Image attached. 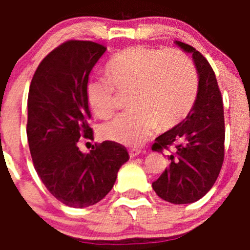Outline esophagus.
<instances>
[{
  "instance_id": "obj_1",
  "label": "esophagus",
  "mask_w": 250,
  "mask_h": 250,
  "mask_svg": "<svg viewBox=\"0 0 250 250\" xmlns=\"http://www.w3.org/2000/svg\"><path fill=\"white\" fill-rule=\"evenodd\" d=\"M141 153V151L139 148H132V150L129 151V155L130 157H137V156H139Z\"/></svg>"
}]
</instances>
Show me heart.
Returning <instances> with one entry per match:
<instances>
[{
    "instance_id": "obj_1",
    "label": "heart",
    "mask_w": 250,
    "mask_h": 250,
    "mask_svg": "<svg viewBox=\"0 0 250 250\" xmlns=\"http://www.w3.org/2000/svg\"><path fill=\"white\" fill-rule=\"evenodd\" d=\"M106 77L90 78L85 98L102 118L113 115L118 93L128 94L125 112L103 127L107 139L139 146L160 125L172 129L183 122L197 99L198 75L192 60L180 50L128 47L111 57Z\"/></svg>"
}]
</instances>
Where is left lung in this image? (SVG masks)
Wrapping results in <instances>:
<instances>
[{
	"mask_svg": "<svg viewBox=\"0 0 250 250\" xmlns=\"http://www.w3.org/2000/svg\"><path fill=\"white\" fill-rule=\"evenodd\" d=\"M175 43L192 54L200 80L197 99L183 122L156 138L153 151L173 150L167 156L169 166L152 188L167 202L186 204L202 198L218 179L225 155V121L221 92L208 60L190 44Z\"/></svg>",
	"mask_w": 250,
	"mask_h": 250,
	"instance_id": "obj_1",
	"label": "left lung"
}]
</instances>
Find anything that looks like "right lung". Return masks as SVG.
I'll return each mask as SVG.
<instances>
[{"instance_id": "right-lung-1", "label": "right lung", "mask_w": 250, "mask_h": 250, "mask_svg": "<svg viewBox=\"0 0 250 250\" xmlns=\"http://www.w3.org/2000/svg\"><path fill=\"white\" fill-rule=\"evenodd\" d=\"M105 50L92 41L60 44L40 62L27 97L26 134L35 169L58 201L74 208L102 201L129 160L115 141L95 144L89 153L78 148L80 141L93 139L85 84Z\"/></svg>"}]
</instances>
